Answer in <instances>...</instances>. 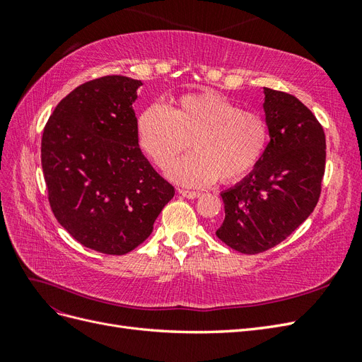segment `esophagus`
I'll return each instance as SVG.
<instances>
[{
    "mask_svg": "<svg viewBox=\"0 0 362 362\" xmlns=\"http://www.w3.org/2000/svg\"><path fill=\"white\" fill-rule=\"evenodd\" d=\"M178 192H180V194L184 196V198H189V199H196L202 194L201 192H192V190H184V189H178Z\"/></svg>",
    "mask_w": 362,
    "mask_h": 362,
    "instance_id": "esophagus-1",
    "label": "esophagus"
}]
</instances>
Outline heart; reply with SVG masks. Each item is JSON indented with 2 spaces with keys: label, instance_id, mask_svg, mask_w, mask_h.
Returning <instances> with one entry per match:
<instances>
[{
  "label": "heart",
  "instance_id": "b5f03b06",
  "mask_svg": "<svg viewBox=\"0 0 362 362\" xmlns=\"http://www.w3.org/2000/svg\"><path fill=\"white\" fill-rule=\"evenodd\" d=\"M139 144L160 168L190 146L194 152L175 161L168 175L180 184L204 187L217 178L234 182L254 169L267 148L269 127L258 112L216 92L185 93L168 108L146 107L137 117Z\"/></svg>",
  "mask_w": 362,
  "mask_h": 362
}]
</instances>
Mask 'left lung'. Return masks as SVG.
<instances>
[{
    "mask_svg": "<svg viewBox=\"0 0 362 362\" xmlns=\"http://www.w3.org/2000/svg\"><path fill=\"white\" fill-rule=\"evenodd\" d=\"M270 141L235 187L222 193L225 221L217 238L242 254L284 242L313 213L322 193L326 139L322 124L298 98L264 87Z\"/></svg>",
    "mask_w": 362,
    "mask_h": 362,
    "instance_id": "left-lung-1",
    "label": "left lung"
}]
</instances>
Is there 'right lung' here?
<instances>
[{"instance_id": "right-lung-1", "label": "right lung", "mask_w": 362, "mask_h": 362, "mask_svg": "<svg viewBox=\"0 0 362 362\" xmlns=\"http://www.w3.org/2000/svg\"><path fill=\"white\" fill-rule=\"evenodd\" d=\"M140 80L105 75L74 89L42 136L49 206L83 246L128 254L151 235L175 189L151 166L136 133Z\"/></svg>"}]
</instances>
